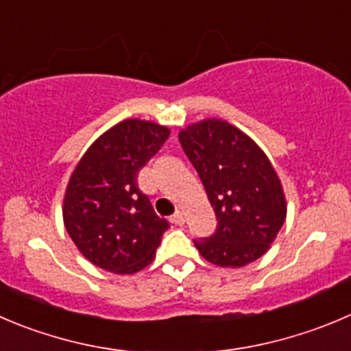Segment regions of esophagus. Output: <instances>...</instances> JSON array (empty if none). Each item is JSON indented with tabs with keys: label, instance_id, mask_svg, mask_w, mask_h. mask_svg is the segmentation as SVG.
<instances>
[{
	"label": "esophagus",
	"instance_id": "1",
	"mask_svg": "<svg viewBox=\"0 0 351 351\" xmlns=\"http://www.w3.org/2000/svg\"><path fill=\"white\" fill-rule=\"evenodd\" d=\"M170 222L176 223V226H182V223H184V215H182L181 212H176L170 217Z\"/></svg>",
	"mask_w": 351,
	"mask_h": 351
}]
</instances>
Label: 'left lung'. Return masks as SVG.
<instances>
[{
  "label": "left lung",
  "instance_id": "left-lung-1",
  "mask_svg": "<svg viewBox=\"0 0 351 351\" xmlns=\"http://www.w3.org/2000/svg\"><path fill=\"white\" fill-rule=\"evenodd\" d=\"M217 215L213 236L196 239L199 255L219 267H245L269 252L286 220L281 179L263 149L222 119L179 132Z\"/></svg>",
  "mask_w": 351,
  "mask_h": 351
}]
</instances>
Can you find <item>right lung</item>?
<instances>
[{"label": "right lung", "instance_id": "add662e5", "mask_svg": "<svg viewBox=\"0 0 351 351\" xmlns=\"http://www.w3.org/2000/svg\"><path fill=\"white\" fill-rule=\"evenodd\" d=\"M170 131L128 119L103 132L73 169L63 196V223L79 252L99 269L134 274L153 262L169 222L138 188V173Z\"/></svg>", "mask_w": 351, "mask_h": 351}]
</instances>
